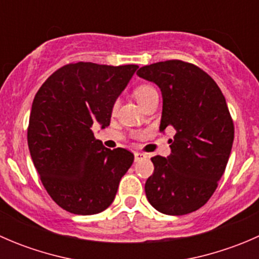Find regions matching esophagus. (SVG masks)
I'll return each mask as SVG.
<instances>
[{"instance_id":"esophagus-1","label":"esophagus","mask_w":259,"mask_h":259,"mask_svg":"<svg viewBox=\"0 0 259 259\" xmlns=\"http://www.w3.org/2000/svg\"><path fill=\"white\" fill-rule=\"evenodd\" d=\"M145 158H146V154H144V153H139V151H137V153L134 154L135 161L143 160V159H145Z\"/></svg>"}]
</instances>
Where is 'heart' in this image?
I'll return each instance as SVG.
<instances>
[{"instance_id": "b5f03b06", "label": "heart", "mask_w": 259, "mask_h": 259, "mask_svg": "<svg viewBox=\"0 0 259 259\" xmlns=\"http://www.w3.org/2000/svg\"><path fill=\"white\" fill-rule=\"evenodd\" d=\"M134 96L138 103H139V105L143 106L150 99L158 96V91L155 90V88L150 85H140L134 90Z\"/></svg>"}]
</instances>
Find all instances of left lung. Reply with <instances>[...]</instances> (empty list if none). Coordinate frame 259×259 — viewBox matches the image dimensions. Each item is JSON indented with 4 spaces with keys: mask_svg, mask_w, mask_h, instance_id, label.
I'll return each instance as SVG.
<instances>
[{
    "mask_svg": "<svg viewBox=\"0 0 259 259\" xmlns=\"http://www.w3.org/2000/svg\"><path fill=\"white\" fill-rule=\"evenodd\" d=\"M137 75L160 89V132L176 130L170 154L151 158L146 198L163 214L192 213L213 195L231 155L234 126L226 99L207 72L180 60L143 66Z\"/></svg>",
    "mask_w": 259,
    "mask_h": 259,
    "instance_id": "8db88e82",
    "label": "left lung"
}]
</instances>
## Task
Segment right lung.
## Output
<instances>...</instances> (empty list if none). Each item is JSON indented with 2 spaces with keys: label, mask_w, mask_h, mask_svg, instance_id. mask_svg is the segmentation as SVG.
I'll return each mask as SVG.
<instances>
[{
  "label": "right lung",
  "mask_w": 259,
  "mask_h": 259,
  "mask_svg": "<svg viewBox=\"0 0 259 259\" xmlns=\"http://www.w3.org/2000/svg\"><path fill=\"white\" fill-rule=\"evenodd\" d=\"M138 67L65 65L35 95L28 149L44 187L62 209L91 215L114 202L134 155L126 149L105 148L91 127L95 122L101 129L110 125L115 101Z\"/></svg>",
  "instance_id": "obj_1"
}]
</instances>
